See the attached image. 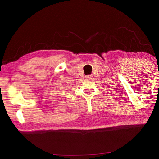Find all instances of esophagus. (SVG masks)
<instances>
[{
    "label": "esophagus",
    "mask_w": 159,
    "mask_h": 159,
    "mask_svg": "<svg viewBox=\"0 0 159 159\" xmlns=\"http://www.w3.org/2000/svg\"><path fill=\"white\" fill-rule=\"evenodd\" d=\"M92 77H93L92 75H87V76H85L86 79H91V78H92Z\"/></svg>",
    "instance_id": "1"
}]
</instances>
